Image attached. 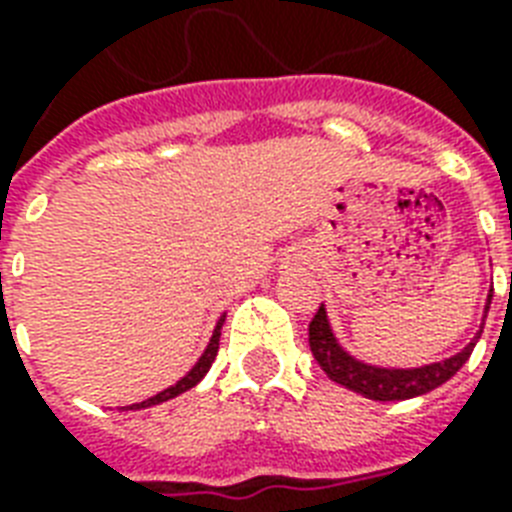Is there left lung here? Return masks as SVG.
Listing matches in <instances>:
<instances>
[{
    "label": "left lung",
    "mask_w": 512,
    "mask_h": 512,
    "mask_svg": "<svg viewBox=\"0 0 512 512\" xmlns=\"http://www.w3.org/2000/svg\"><path fill=\"white\" fill-rule=\"evenodd\" d=\"M489 305H492V292L486 297L484 321L486 313H489ZM484 321H481V329L476 332V337L460 353H454V356L444 358V361H433V364L409 366V369L366 364L361 358L350 356L335 337V329L329 324L324 303H321L319 313L313 316L311 327H308V342H311L313 358L319 361V366L327 372L332 382L353 390L358 396L372 398V401H406V398L436 390L438 385H444L446 380H452L454 374L460 372L462 364L468 361L473 348H476L478 337L484 332Z\"/></svg>",
    "instance_id": "8db88e82"
}]
</instances>
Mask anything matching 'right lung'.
<instances>
[{"instance_id":"right-lung-1","label":"right lung","mask_w":512,"mask_h":512,"mask_svg":"<svg viewBox=\"0 0 512 512\" xmlns=\"http://www.w3.org/2000/svg\"><path fill=\"white\" fill-rule=\"evenodd\" d=\"M223 321H225V313L217 319L215 324V332H212V337H209L207 348H204V353L199 356V361L188 369V372L180 377V380L175 382V385H170V388L159 390L156 396L146 398V401H140V404H130V406H122V412H138V409H148V406H156V404H164V401H170V398L180 396V393H185V390H191L193 385H199L201 380H204V374L209 372V366H212V361H215L217 356V348H220V329H223Z\"/></svg>"}]
</instances>
